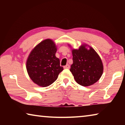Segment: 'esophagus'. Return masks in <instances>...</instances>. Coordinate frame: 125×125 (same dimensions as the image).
Instances as JSON below:
<instances>
[{
    "instance_id": "esophagus-1",
    "label": "esophagus",
    "mask_w": 125,
    "mask_h": 125,
    "mask_svg": "<svg viewBox=\"0 0 125 125\" xmlns=\"http://www.w3.org/2000/svg\"><path fill=\"white\" fill-rule=\"evenodd\" d=\"M69 68H70V65H69V64H67V65H65V66H64V69H69Z\"/></svg>"
}]
</instances>
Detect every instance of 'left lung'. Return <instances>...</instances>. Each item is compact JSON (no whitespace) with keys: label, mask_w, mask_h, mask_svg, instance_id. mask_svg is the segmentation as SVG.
Here are the masks:
<instances>
[{"label":"left lung","mask_w":125,"mask_h":125,"mask_svg":"<svg viewBox=\"0 0 125 125\" xmlns=\"http://www.w3.org/2000/svg\"><path fill=\"white\" fill-rule=\"evenodd\" d=\"M83 44L79 49L72 50L73 64L70 71L75 80L80 85L88 86L93 85L100 79L103 73L102 61L92 47Z\"/></svg>","instance_id":"obj_1"}]
</instances>
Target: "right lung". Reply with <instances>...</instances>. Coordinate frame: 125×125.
I'll return each instance as SVG.
<instances>
[{
    "label": "right lung",
    "instance_id": "obj_1",
    "mask_svg": "<svg viewBox=\"0 0 125 125\" xmlns=\"http://www.w3.org/2000/svg\"><path fill=\"white\" fill-rule=\"evenodd\" d=\"M57 47L51 39L40 42L31 51L26 61L30 78L39 86L46 87L57 80L63 70L59 58L56 57Z\"/></svg>",
    "mask_w": 125,
    "mask_h": 125
}]
</instances>
